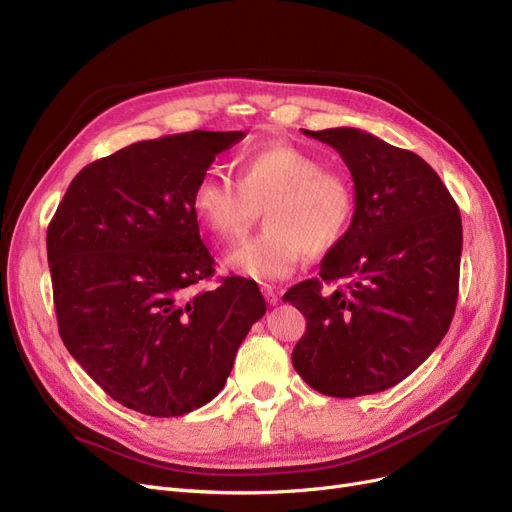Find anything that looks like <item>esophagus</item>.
<instances>
[{"label": "esophagus", "instance_id": "34e87169", "mask_svg": "<svg viewBox=\"0 0 512 512\" xmlns=\"http://www.w3.org/2000/svg\"><path fill=\"white\" fill-rule=\"evenodd\" d=\"M261 293H263V297H265V301H268L270 305H276L278 303V291H276V288L274 286H270V284H263L261 286Z\"/></svg>", "mask_w": 512, "mask_h": 512}]
</instances>
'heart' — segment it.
<instances>
[{"label":"heart","mask_w":512,"mask_h":512,"mask_svg":"<svg viewBox=\"0 0 512 512\" xmlns=\"http://www.w3.org/2000/svg\"><path fill=\"white\" fill-rule=\"evenodd\" d=\"M190 207L196 224L217 244H232L251 230L263 209L265 230L232 251L226 268L257 282L291 276L314 251L324 255L345 238L355 194L347 177L324 169L299 146L272 144L242 154L236 184L217 171L198 177Z\"/></svg>","instance_id":"1"}]
</instances>
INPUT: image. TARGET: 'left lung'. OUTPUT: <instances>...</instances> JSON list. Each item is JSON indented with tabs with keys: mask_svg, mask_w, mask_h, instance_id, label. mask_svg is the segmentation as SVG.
Instances as JSON below:
<instances>
[{
	"mask_svg": "<svg viewBox=\"0 0 512 512\" xmlns=\"http://www.w3.org/2000/svg\"><path fill=\"white\" fill-rule=\"evenodd\" d=\"M305 136L335 148L355 188L345 238L320 263V278L288 288L307 320L293 349L301 379L330 397L385 391L412 374L452 324L462 221L439 175L418 154L355 127ZM324 281H343L324 294Z\"/></svg>",
	"mask_w": 512,
	"mask_h": 512,
	"instance_id": "left-lung-1",
	"label": "left lung"
}]
</instances>
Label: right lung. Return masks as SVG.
I'll list each match as a JSON object with an SVG mask.
<instances>
[{"instance_id": "1", "label": "right lung", "mask_w": 512, "mask_h": 512, "mask_svg": "<svg viewBox=\"0 0 512 512\" xmlns=\"http://www.w3.org/2000/svg\"><path fill=\"white\" fill-rule=\"evenodd\" d=\"M242 131L144 140L83 167L48 228L62 343L125 408L182 416L224 389L236 351L263 318L257 282L213 276L190 196Z\"/></svg>"}]
</instances>
